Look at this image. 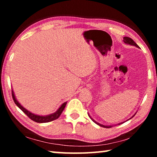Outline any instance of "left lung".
Instances as JSON below:
<instances>
[{"mask_svg":"<svg viewBox=\"0 0 157 157\" xmlns=\"http://www.w3.org/2000/svg\"><path fill=\"white\" fill-rule=\"evenodd\" d=\"M123 41L124 42V43L125 44H129V45H132V46H135L136 47H137V48H139V46H138V45L135 43V42L134 41V40H133V39H132L131 38H129V37H127V36H124V38H123ZM136 114V113H135ZM135 114L134 116H133L132 118H133V117H134V116H135ZM89 116L90 117V118L91 119V120L94 122L95 123H96L97 124H98V125H100V126H101V127H105V128H110V127H113V126H111V125H109V126H106V125H103V124H100V123H97L96 121H95L94 119H93L91 116H90L89 115Z\"/></svg>","mask_w":157,"mask_h":157,"instance_id":"left-lung-1","label":"left lung"}]
</instances>
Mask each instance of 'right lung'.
I'll return each mask as SVG.
<instances>
[{"label":"right lung","mask_w":157,"mask_h":157,"mask_svg":"<svg viewBox=\"0 0 157 157\" xmlns=\"http://www.w3.org/2000/svg\"><path fill=\"white\" fill-rule=\"evenodd\" d=\"M12 95L13 100H14V102H15V104L17 105V107L19 108L20 109L22 110L23 112H24L26 115H27L29 118L31 119V120L36 122V123H48V122H51L54 120H56V119H57L60 116L61 114H62V111H63V109H64V108L66 107V103H67V102L63 103V104L61 105V107L58 109L55 113H53L52 114H50V115H48V116H39V115H36V114L31 113L30 111H28L26 109L23 107L22 105H21L20 103L18 102L17 99H16L14 94L12 90Z\"/></svg>","instance_id":"obj_1"}]
</instances>
